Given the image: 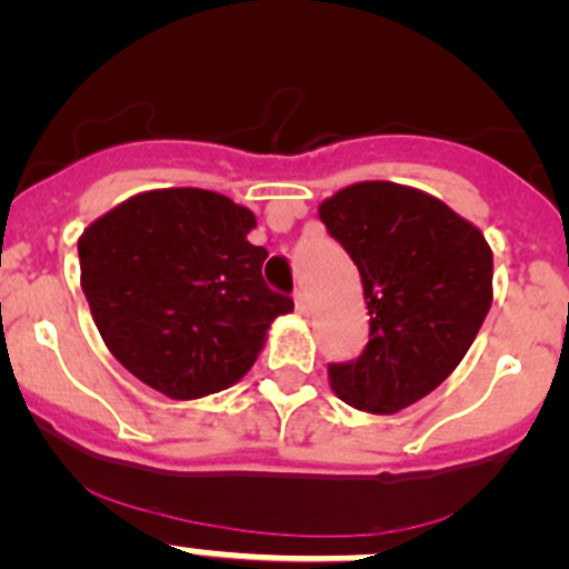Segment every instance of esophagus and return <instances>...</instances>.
Instances as JSON below:
<instances>
[{
	"label": "esophagus",
	"instance_id": "34e87169",
	"mask_svg": "<svg viewBox=\"0 0 569 569\" xmlns=\"http://www.w3.org/2000/svg\"><path fill=\"white\" fill-rule=\"evenodd\" d=\"M292 301H296V312L298 315L309 312V298H307V290H303V287H296V292H292Z\"/></svg>",
	"mask_w": 569,
	"mask_h": 569
}]
</instances>
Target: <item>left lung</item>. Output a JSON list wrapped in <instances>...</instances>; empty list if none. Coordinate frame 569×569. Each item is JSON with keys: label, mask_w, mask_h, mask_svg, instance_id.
<instances>
[{"label": "left lung", "mask_w": 569, "mask_h": 569, "mask_svg": "<svg viewBox=\"0 0 569 569\" xmlns=\"http://www.w3.org/2000/svg\"><path fill=\"white\" fill-rule=\"evenodd\" d=\"M362 277L370 340L329 365L353 409L392 415L453 373L492 303V251L481 229L423 190L357 182L318 207Z\"/></svg>", "instance_id": "left-lung-1"}]
</instances>
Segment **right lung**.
<instances>
[{"label": "right lung", "instance_id": "right-lung-1", "mask_svg": "<svg viewBox=\"0 0 569 569\" xmlns=\"http://www.w3.org/2000/svg\"><path fill=\"white\" fill-rule=\"evenodd\" d=\"M254 212L201 188L138 193L80 238L82 292L112 357L177 401L249 373L292 298L262 279Z\"/></svg>", "mask_w": 569, "mask_h": 569}]
</instances>
